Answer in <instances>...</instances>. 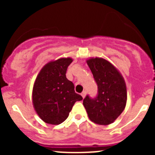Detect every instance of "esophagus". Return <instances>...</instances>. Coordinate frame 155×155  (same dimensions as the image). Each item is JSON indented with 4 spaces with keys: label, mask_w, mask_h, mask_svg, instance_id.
Here are the masks:
<instances>
[{
    "label": "esophagus",
    "mask_w": 155,
    "mask_h": 155,
    "mask_svg": "<svg viewBox=\"0 0 155 155\" xmlns=\"http://www.w3.org/2000/svg\"><path fill=\"white\" fill-rule=\"evenodd\" d=\"M81 95H82V97L84 98L85 97V95H86V91H82V93H81Z\"/></svg>",
    "instance_id": "esophagus-1"
}]
</instances>
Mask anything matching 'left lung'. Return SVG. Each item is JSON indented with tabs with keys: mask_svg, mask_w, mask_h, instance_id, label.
Returning a JSON list of instances; mask_svg holds the SVG:
<instances>
[{
	"mask_svg": "<svg viewBox=\"0 0 155 155\" xmlns=\"http://www.w3.org/2000/svg\"><path fill=\"white\" fill-rule=\"evenodd\" d=\"M87 63L97 85V94L94 97L86 95L83 105L91 121L107 125L113 122L125 108V82L116 68L105 59L91 58Z\"/></svg>",
	"mask_w": 155,
	"mask_h": 155,
	"instance_id": "obj_1",
	"label": "left lung"
}]
</instances>
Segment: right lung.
Segmentation results:
<instances>
[{"label":"right lung","mask_w":155,"mask_h":155,"mask_svg":"<svg viewBox=\"0 0 155 155\" xmlns=\"http://www.w3.org/2000/svg\"><path fill=\"white\" fill-rule=\"evenodd\" d=\"M72 61L68 58L49 62L36 79L33 104L40 118L47 124H61L68 118L75 103L82 100V97L75 92L73 82L66 77Z\"/></svg>","instance_id":"1"}]
</instances>
